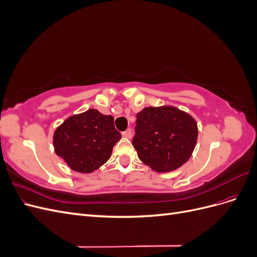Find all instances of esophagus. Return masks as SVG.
I'll return each mask as SVG.
<instances>
[{
  "instance_id": "1",
  "label": "esophagus",
  "mask_w": 257,
  "mask_h": 257,
  "mask_svg": "<svg viewBox=\"0 0 257 257\" xmlns=\"http://www.w3.org/2000/svg\"><path fill=\"white\" fill-rule=\"evenodd\" d=\"M122 135L124 137H126V138H132V131H131V128H127L126 131L122 132Z\"/></svg>"
}]
</instances>
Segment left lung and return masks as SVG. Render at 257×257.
Segmentation results:
<instances>
[{
    "label": "left lung",
    "mask_w": 257,
    "mask_h": 257,
    "mask_svg": "<svg viewBox=\"0 0 257 257\" xmlns=\"http://www.w3.org/2000/svg\"><path fill=\"white\" fill-rule=\"evenodd\" d=\"M133 146L138 158L158 173L172 172L188 161L197 142V124L176 107H147L136 114Z\"/></svg>",
    "instance_id": "1"
}]
</instances>
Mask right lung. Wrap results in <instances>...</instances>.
Segmentation results:
<instances>
[{"mask_svg":"<svg viewBox=\"0 0 257 257\" xmlns=\"http://www.w3.org/2000/svg\"><path fill=\"white\" fill-rule=\"evenodd\" d=\"M120 138L112 115L89 109L61 124L54 132L53 146L58 157L71 169L88 174L105 164Z\"/></svg>","mask_w":257,"mask_h":257,"instance_id":"right-lung-1","label":"right lung"}]
</instances>
